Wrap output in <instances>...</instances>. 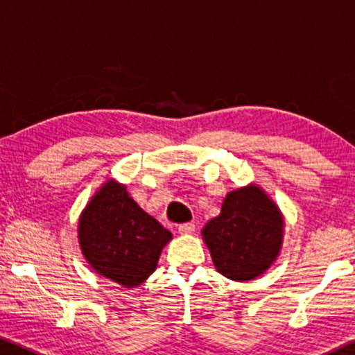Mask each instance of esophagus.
Here are the masks:
<instances>
[{"instance_id": "1", "label": "esophagus", "mask_w": 355, "mask_h": 355, "mask_svg": "<svg viewBox=\"0 0 355 355\" xmlns=\"http://www.w3.org/2000/svg\"><path fill=\"white\" fill-rule=\"evenodd\" d=\"M178 232H179V234L187 236V234H192L195 232V225L193 223H181V225L178 227Z\"/></svg>"}]
</instances>
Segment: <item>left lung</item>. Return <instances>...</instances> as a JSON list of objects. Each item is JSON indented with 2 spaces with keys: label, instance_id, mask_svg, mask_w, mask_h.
Wrapping results in <instances>:
<instances>
[{
  "label": "left lung",
  "instance_id": "left-lung-1",
  "mask_svg": "<svg viewBox=\"0 0 355 355\" xmlns=\"http://www.w3.org/2000/svg\"><path fill=\"white\" fill-rule=\"evenodd\" d=\"M284 214L259 184L234 189L220 214L201 230L212 263L232 281H252L271 268L284 243Z\"/></svg>",
  "mask_w": 355,
  "mask_h": 355
}]
</instances>
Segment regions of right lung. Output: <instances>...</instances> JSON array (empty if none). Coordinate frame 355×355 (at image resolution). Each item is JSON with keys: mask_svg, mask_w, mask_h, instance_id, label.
<instances>
[{"mask_svg": "<svg viewBox=\"0 0 355 355\" xmlns=\"http://www.w3.org/2000/svg\"><path fill=\"white\" fill-rule=\"evenodd\" d=\"M78 239L92 270L135 288L157 270L173 234L136 203L127 185L109 178L80 212Z\"/></svg>", "mask_w": 355, "mask_h": 355, "instance_id": "add662e5", "label": "right lung"}]
</instances>
